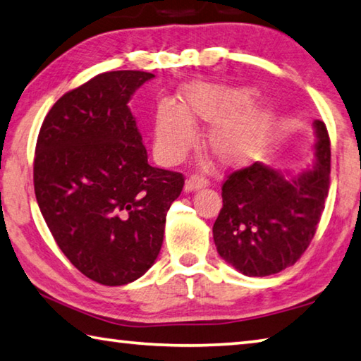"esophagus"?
Returning <instances> with one entry per match:
<instances>
[{
  "instance_id": "1",
  "label": "esophagus",
  "mask_w": 361,
  "mask_h": 361,
  "mask_svg": "<svg viewBox=\"0 0 361 361\" xmlns=\"http://www.w3.org/2000/svg\"><path fill=\"white\" fill-rule=\"evenodd\" d=\"M207 181L205 178H202V176H199V175H192L191 178L189 180H186V185H185V189L188 192H191V191H197V189H202V188H205L207 186Z\"/></svg>"
}]
</instances>
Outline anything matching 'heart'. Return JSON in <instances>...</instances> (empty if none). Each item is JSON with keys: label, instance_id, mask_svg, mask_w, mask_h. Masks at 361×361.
Listing matches in <instances>:
<instances>
[{"label": "heart", "instance_id": "obj_1", "mask_svg": "<svg viewBox=\"0 0 361 361\" xmlns=\"http://www.w3.org/2000/svg\"><path fill=\"white\" fill-rule=\"evenodd\" d=\"M253 89L191 84L181 94L180 106L164 102L154 121V149L166 164H178L195 142L192 124L215 122L207 133V148L226 167L245 166L259 154L271 137L274 113L252 108Z\"/></svg>", "mask_w": 361, "mask_h": 361}]
</instances>
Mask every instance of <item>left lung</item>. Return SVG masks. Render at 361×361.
Listing matches in <instances>:
<instances>
[{
  "label": "left lung",
  "instance_id": "8db88e82",
  "mask_svg": "<svg viewBox=\"0 0 361 361\" xmlns=\"http://www.w3.org/2000/svg\"><path fill=\"white\" fill-rule=\"evenodd\" d=\"M315 162L290 175L262 162L232 172L223 185V209L213 224L221 258L248 277L293 266L314 239L331 172L325 124L314 122Z\"/></svg>",
  "mask_w": 361,
  "mask_h": 361
}]
</instances>
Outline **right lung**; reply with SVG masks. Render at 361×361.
<instances>
[{
  "mask_svg": "<svg viewBox=\"0 0 361 361\" xmlns=\"http://www.w3.org/2000/svg\"><path fill=\"white\" fill-rule=\"evenodd\" d=\"M154 75L108 71L56 102L36 142L33 183L59 248L79 272L118 286L154 264L185 176L151 167L129 108Z\"/></svg>",
  "mask_w": 361,
  "mask_h": 361,
  "instance_id": "right-lung-1",
  "label": "right lung"
}]
</instances>
